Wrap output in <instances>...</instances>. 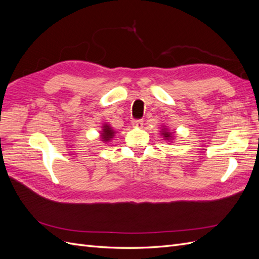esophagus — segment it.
<instances>
[{"label":"esophagus","instance_id":"34e87169","mask_svg":"<svg viewBox=\"0 0 259 259\" xmlns=\"http://www.w3.org/2000/svg\"><path fill=\"white\" fill-rule=\"evenodd\" d=\"M132 125L134 127H142L144 125V120H133Z\"/></svg>","mask_w":259,"mask_h":259}]
</instances>
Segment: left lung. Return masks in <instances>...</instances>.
<instances>
[{"label": "left lung", "mask_w": 259, "mask_h": 259, "mask_svg": "<svg viewBox=\"0 0 259 259\" xmlns=\"http://www.w3.org/2000/svg\"><path fill=\"white\" fill-rule=\"evenodd\" d=\"M165 131H166V130H165ZM165 131H164V132H165ZM163 135H164V137H165L166 139H167V138H170V134H169L168 132H166V133H163Z\"/></svg>", "instance_id": "left-lung-1"}]
</instances>
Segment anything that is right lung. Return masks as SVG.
Instances as JSON below:
<instances>
[{
  "label": "right lung",
  "instance_id": "right-lung-1",
  "mask_svg": "<svg viewBox=\"0 0 259 259\" xmlns=\"http://www.w3.org/2000/svg\"><path fill=\"white\" fill-rule=\"evenodd\" d=\"M101 139L104 140V142H108V140H110L111 138H112V136H113V134H114V132L111 130V127L110 126H108V125H105L104 126V131H103V133H101Z\"/></svg>",
  "mask_w": 259,
  "mask_h": 259
}]
</instances>
